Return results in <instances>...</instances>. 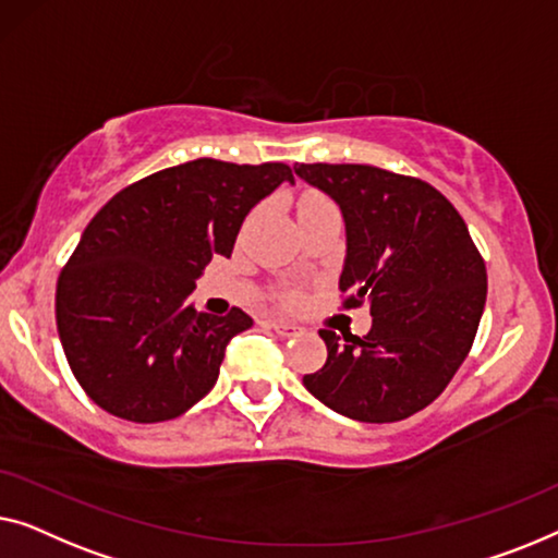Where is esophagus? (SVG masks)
I'll use <instances>...</instances> for the list:
<instances>
[{
    "mask_svg": "<svg viewBox=\"0 0 558 558\" xmlns=\"http://www.w3.org/2000/svg\"><path fill=\"white\" fill-rule=\"evenodd\" d=\"M268 324H270L272 331L280 333V336H290V333L298 331V326L290 324V320H286V318H270Z\"/></svg>",
    "mask_w": 558,
    "mask_h": 558,
    "instance_id": "34e87169",
    "label": "esophagus"
}]
</instances>
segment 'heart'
I'll list each match as a JSON object with an SVG mask.
<instances>
[{"mask_svg":"<svg viewBox=\"0 0 558 558\" xmlns=\"http://www.w3.org/2000/svg\"><path fill=\"white\" fill-rule=\"evenodd\" d=\"M286 301H288V303H293V301H295V295H293V293L286 295Z\"/></svg>","mask_w":558,"mask_h":558,"instance_id":"1","label":"heart"}]
</instances>
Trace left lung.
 <instances>
[{
	"instance_id": "1",
	"label": "left lung",
	"mask_w": 558,
	"mask_h": 558,
	"mask_svg": "<svg viewBox=\"0 0 558 558\" xmlns=\"http://www.w3.org/2000/svg\"><path fill=\"white\" fill-rule=\"evenodd\" d=\"M339 204L347 257L343 305L366 303L364 339L318 331L328 359L303 384L328 410L359 422H399L425 410L473 347L488 276L465 219L435 186L366 163H295Z\"/></svg>"
}]
</instances>
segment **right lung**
I'll use <instances>...</instances> for the list:
<instances>
[{"label": "right lung", "mask_w": 558, "mask_h": 558, "mask_svg": "<svg viewBox=\"0 0 558 558\" xmlns=\"http://www.w3.org/2000/svg\"><path fill=\"white\" fill-rule=\"evenodd\" d=\"M293 182L286 163L197 159L125 186L85 227L60 272L54 318L68 364L121 420L167 422L215 387L245 311L186 301L215 255L230 257L247 211Z\"/></svg>", "instance_id": "1"}]
</instances>
